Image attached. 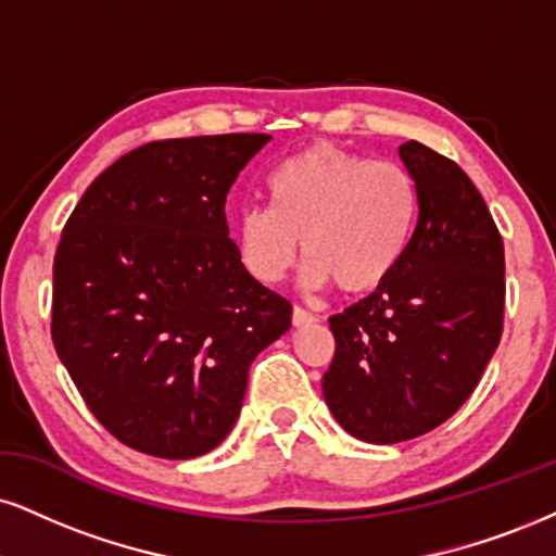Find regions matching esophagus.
<instances>
[{
	"instance_id": "1",
	"label": "esophagus",
	"mask_w": 556,
	"mask_h": 556,
	"mask_svg": "<svg viewBox=\"0 0 556 556\" xmlns=\"http://www.w3.org/2000/svg\"><path fill=\"white\" fill-rule=\"evenodd\" d=\"M291 319H293V327H306V325H312V321H317V314L304 309V306H293Z\"/></svg>"
}]
</instances>
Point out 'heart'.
Returning <instances> with one entry per match:
<instances>
[{
	"label": "heart",
	"instance_id": "1",
	"mask_svg": "<svg viewBox=\"0 0 556 556\" xmlns=\"http://www.w3.org/2000/svg\"><path fill=\"white\" fill-rule=\"evenodd\" d=\"M270 208H247L237 224L242 265L278 283L304 252V283L366 293L396 270L420 211L415 177L332 143H312L267 177Z\"/></svg>",
	"mask_w": 556,
	"mask_h": 556
}]
</instances>
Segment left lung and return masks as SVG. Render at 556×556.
<instances>
[{
    "instance_id": "left-lung-1",
    "label": "left lung",
    "mask_w": 556,
    "mask_h": 556,
    "mask_svg": "<svg viewBox=\"0 0 556 556\" xmlns=\"http://www.w3.org/2000/svg\"><path fill=\"white\" fill-rule=\"evenodd\" d=\"M400 156L420 193L396 270L330 317L334 358L321 392L334 420L366 443H402L469 400L503 334L505 250L469 175L420 141Z\"/></svg>"
}]
</instances>
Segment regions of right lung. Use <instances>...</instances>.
Instances as JSON below:
<instances>
[{"instance_id":"obj_1","label":"right lung","mask_w":556,"mask_h":556,"mask_svg":"<svg viewBox=\"0 0 556 556\" xmlns=\"http://www.w3.org/2000/svg\"><path fill=\"white\" fill-rule=\"evenodd\" d=\"M267 134L164 139L81 195L53 257L51 338L89 413L128 448L208 454L291 304L247 273L226 195Z\"/></svg>"}]
</instances>
